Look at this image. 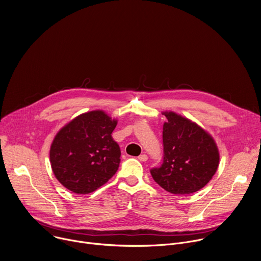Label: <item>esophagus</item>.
<instances>
[{
    "label": "esophagus",
    "instance_id": "esophagus-1",
    "mask_svg": "<svg viewBox=\"0 0 261 261\" xmlns=\"http://www.w3.org/2000/svg\"><path fill=\"white\" fill-rule=\"evenodd\" d=\"M138 160L140 161V162H146L147 161V155L146 154H140L139 156H138Z\"/></svg>",
    "mask_w": 261,
    "mask_h": 261
}]
</instances>
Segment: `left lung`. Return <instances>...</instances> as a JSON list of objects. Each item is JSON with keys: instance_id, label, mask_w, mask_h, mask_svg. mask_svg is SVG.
<instances>
[{"instance_id": "obj_1", "label": "left lung", "mask_w": 261, "mask_h": 261, "mask_svg": "<svg viewBox=\"0 0 261 261\" xmlns=\"http://www.w3.org/2000/svg\"><path fill=\"white\" fill-rule=\"evenodd\" d=\"M163 163L150 169L153 180L173 194H191L203 188L216 174L218 147L202 128L173 112L165 113Z\"/></svg>"}]
</instances>
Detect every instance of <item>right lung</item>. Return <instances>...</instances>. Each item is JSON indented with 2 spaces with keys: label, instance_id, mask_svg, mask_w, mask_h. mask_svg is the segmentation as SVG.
<instances>
[{
  "label": "right lung",
  "instance_id": "1",
  "mask_svg": "<svg viewBox=\"0 0 261 261\" xmlns=\"http://www.w3.org/2000/svg\"><path fill=\"white\" fill-rule=\"evenodd\" d=\"M117 121L102 111L82 114L62 128L49 150L59 182L77 194H88L118 171L121 150L112 138Z\"/></svg>",
  "mask_w": 261,
  "mask_h": 261
}]
</instances>
